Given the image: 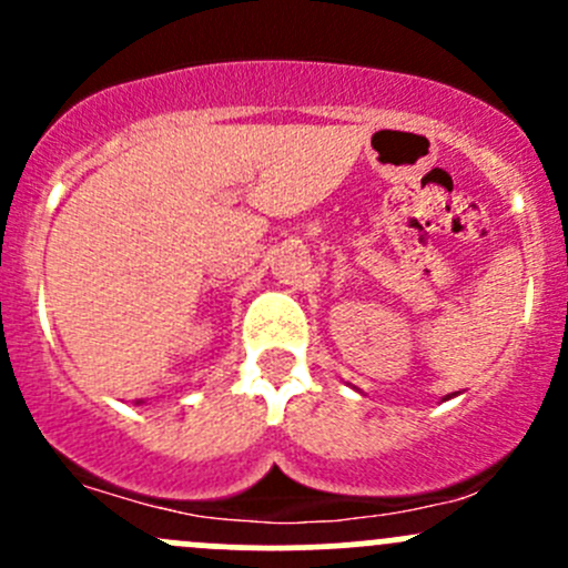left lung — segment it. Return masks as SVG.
Returning a JSON list of instances; mask_svg holds the SVG:
<instances>
[{
  "mask_svg": "<svg viewBox=\"0 0 568 568\" xmlns=\"http://www.w3.org/2000/svg\"><path fill=\"white\" fill-rule=\"evenodd\" d=\"M448 398H450V395H448ZM448 398H445V400H448Z\"/></svg>",
  "mask_w": 568,
  "mask_h": 568,
  "instance_id": "1",
  "label": "left lung"
}]
</instances>
